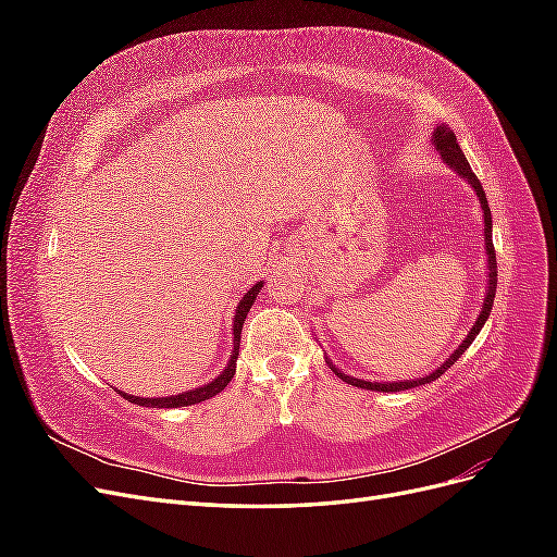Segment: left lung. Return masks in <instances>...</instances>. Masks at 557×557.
I'll use <instances>...</instances> for the list:
<instances>
[{
	"label": "left lung",
	"mask_w": 557,
	"mask_h": 557,
	"mask_svg": "<svg viewBox=\"0 0 557 557\" xmlns=\"http://www.w3.org/2000/svg\"><path fill=\"white\" fill-rule=\"evenodd\" d=\"M432 144H434V148L442 153L444 162H446L448 166H453V170L458 172V176H462V178L471 185V188H474V193H476V197H479V201H481V209H483V232H485V234H483V237H485V256H487V290H485V299H483V309H481V313H479V318H476L474 327L469 330L467 339L450 352V356L446 358V362H444L442 367H436L432 374H428V376H423V379L393 381V383H376V381H374V383H372V381L352 379V376L344 374L342 369H336V367L330 362V358H325V362L330 364L332 372H334L336 376H339L342 381H346V383H350V385H356V387H367V391L399 393V391H409V387H416V385H425V383L436 381V379H440V376L446 372L448 367L455 364V360H458V358L462 356V352L469 348V344L476 339V334H479L481 327L485 325V320H487V315H491V309H493L495 288H497V260H495V246H493V215H491V207H487L483 185H481V181L476 178V174L471 172V166H469L465 153H462L460 146H458V139H455V134L450 132V127L436 125V129L432 132Z\"/></svg>",
	"instance_id": "left-lung-1"
}]
</instances>
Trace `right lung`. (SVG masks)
I'll return each instance as SVG.
<instances>
[{"mask_svg": "<svg viewBox=\"0 0 557 557\" xmlns=\"http://www.w3.org/2000/svg\"><path fill=\"white\" fill-rule=\"evenodd\" d=\"M262 290V281H258L252 288L242 297L239 307H237V313H234V350H232V358L227 362V367L223 369V374H218L213 381H209L207 385L201 387H195V391H185V393H178V395H170V397H134V395H127V393H121L127 401L132 404H139V407H153V409H176V407H193V404H199L205 401L213 395H218L221 391H225L227 383L232 381L234 372H237V358H239V344H242V327H244V318L248 315L252 301H256L258 293Z\"/></svg>", "mask_w": 557, "mask_h": 557, "instance_id": "obj_1", "label": "right lung"}]
</instances>
